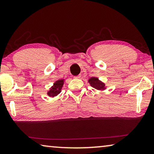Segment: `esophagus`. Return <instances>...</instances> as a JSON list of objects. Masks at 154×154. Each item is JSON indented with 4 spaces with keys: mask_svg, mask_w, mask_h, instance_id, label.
<instances>
[{
    "mask_svg": "<svg viewBox=\"0 0 154 154\" xmlns=\"http://www.w3.org/2000/svg\"><path fill=\"white\" fill-rule=\"evenodd\" d=\"M80 75H77V76H75L74 77L75 78V79H79V78H80Z\"/></svg>",
    "mask_w": 154,
    "mask_h": 154,
    "instance_id": "34e87169",
    "label": "esophagus"
}]
</instances>
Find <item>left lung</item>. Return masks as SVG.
Returning a JSON list of instances; mask_svg holds the SVG:
<instances>
[{
	"label": "left lung",
	"mask_w": 154,
	"mask_h": 154,
	"mask_svg": "<svg viewBox=\"0 0 154 154\" xmlns=\"http://www.w3.org/2000/svg\"><path fill=\"white\" fill-rule=\"evenodd\" d=\"M88 82L90 83V85L94 88L98 90H103L105 89V84L100 81H99L98 78L96 77H91L88 80Z\"/></svg>",
	"instance_id": "left-lung-1"
}]
</instances>
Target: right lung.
<instances>
[{
    "label": "right lung",
    "instance_id": "add662e5",
    "mask_svg": "<svg viewBox=\"0 0 154 154\" xmlns=\"http://www.w3.org/2000/svg\"><path fill=\"white\" fill-rule=\"evenodd\" d=\"M64 84V79H60L56 81V82L54 83V85L52 86L50 90L48 92V94L49 96H51V97H54V96L59 94L61 92V89Z\"/></svg>",
    "mask_w": 154,
    "mask_h": 154
}]
</instances>
